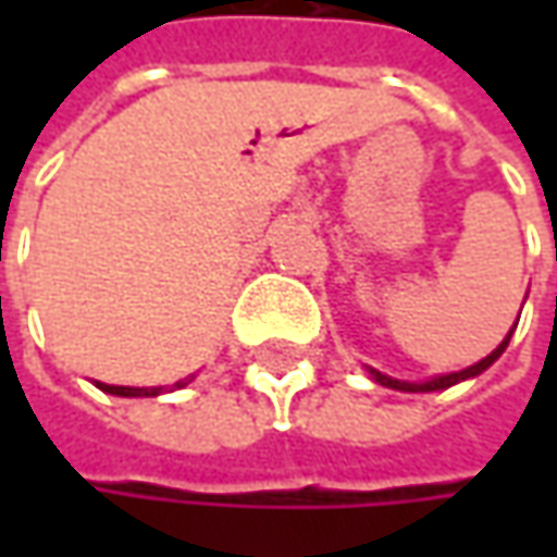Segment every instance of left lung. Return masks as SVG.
Returning <instances> with one entry per match:
<instances>
[{
    "mask_svg": "<svg viewBox=\"0 0 557 557\" xmlns=\"http://www.w3.org/2000/svg\"><path fill=\"white\" fill-rule=\"evenodd\" d=\"M511 337V334H508ZM508 337H505L503 344L493 350V354L486 356V359H481V362H474V366H468V369H461V372H453V374H440V377H434V381H424V384H409V381H396V377H387V374L374 372V381L377 384H384V387H394V391H409V394H424V391H446V387H453V384H459V381H465V377H474V374H481L483 369H490L499 356H503V350L508 347Z\"/></svg>",
    "mask_w": 557,
    "mask_h": 557,
    "instance_id": "1",
    "label": "left lung"
}]
</instances>
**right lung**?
Listing matches in <instances>:
<instances>
[{
    "mask_svg": "<svg viewBox=\"0 0 557 557\" xmlns=\"http://www.w3.org/2000/svg\"><path fill=\"white\" fill-rule=\"evenodd\" d=\"M188 384V377L180 381V384H173V387H185ZM98 387L104 391V394H114V396H158L163 387H117V384H101L98 381Z\"/></svg>",
    "mask_w": 557,
    "mask_h": 557,
    "instance_id": "add662e5",
    "label": "right lung"
}]
</instances>
